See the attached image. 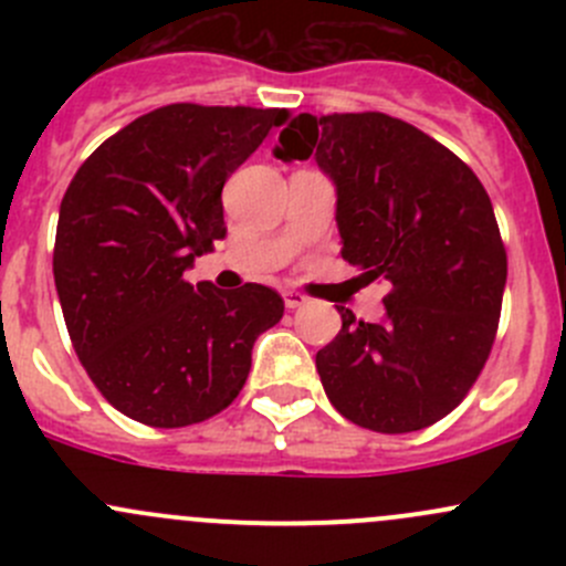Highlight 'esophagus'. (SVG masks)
<instances>
[{
    "label": "esophagus",
    "mask_w": 566,
    "mask_h": 566,
    "mask_svg": "<svg viewBox=\"0 0 566 566\" xmlns=\"http://www.w3.org/2000/svg\"><path fill=\"white\" fill-rule=\"evenodd\" d=\"M284 304H287V310H298V306L310 304V298L298 290H284Z\"/></svg>",
    "instance_id": "esophagus-1"
}]
</instances>
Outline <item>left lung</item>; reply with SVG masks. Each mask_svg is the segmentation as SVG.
I'll list each match as a JSON object with an SVG mask.
<instances>
[{
	"label": "left lung",
	"instance_id": "8db88e82",
	"mask_svg": "<svg viewBox=\"0 0 566 566\" xmlns=\"http://www.w3.org/2000/svg\"><path fill=\"white\" fill-rule=\"evenodd\" d=\"M279 158L315 156L336 182L342 260L386 279V317L356 319L315 364L331 405L364 430L399 436L452 413L499 331L506 249L488 191L462 158L384 112L298 114Z\"/></svg>",
	"mask_w": 566,
	"mask_h": 566
}]
</instances>
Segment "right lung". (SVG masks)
Listing matches in <instances>:
<instances>
[{"label":"right lung","mask_w":566,"mask_h":566,"mask_svg":"<svg viewBox=\"0 0 566 566\" xmlns=\"http://www.w3.org/2000/svg\"><path fill=\"white\" fill-rule=\"evenodd\" d=\"M287 117L153 108L73 175L56 221V295L78 361L128 419L172 430L221 413L247 384L254 339L282 319L276 290L221 293L182 273L227 235V177Z\"/></svg>","instance_id":"1"}]
</instances>
